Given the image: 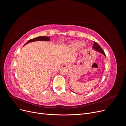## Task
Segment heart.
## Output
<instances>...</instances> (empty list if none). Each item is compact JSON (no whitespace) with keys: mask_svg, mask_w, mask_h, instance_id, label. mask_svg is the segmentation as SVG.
I'll list each match as a JSON object with an SVG mask.
<instances>
[{"mask_svg":"<svg viewBox=\"0 0 126 126\" xmlns=\"http://www.w3.org/2000/svg\"><path fill=\"white\" fill-rule=\"evenodd\" d=\"M83 45V43L81 41H75L71 44V46L75 48H77Z\"/></svg>","mask_w":126,"mask_h":126,"instance_id":"b5f03b06","label":"heart"}]
</instances>
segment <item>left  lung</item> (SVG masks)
I'll return each instance as SVG.
<instances>
[{
    "mask_svg": "<svg viewBox=\"0 0 126 126\" xmlns=\"http://www.w3.org/2000/svg\"><path fill=\"white\" fill-rule=\"evenodd\" d=\"M93 48L94 49V50H96V51H98L99 52L101 53V54H102V55H104L106 57L105 53L104 52V50H102V49L101 48V47L96 43V42H94V46H93Z\"/></svg>",
    "mask_w": 126,
    "mask_h": 126,
    "instance_id": "1",
    "label": "left lung"
}]
</instances>
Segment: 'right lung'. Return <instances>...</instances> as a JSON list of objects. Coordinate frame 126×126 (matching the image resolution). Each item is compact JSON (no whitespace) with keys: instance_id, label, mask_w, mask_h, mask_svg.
<instances>
[{"instance_id":"add662e5","label":"right lung","mask_w":126,"mask_h":126,"mask_svg":"<svg viewBox=\"0 0 126 126\" xmlns=\"http://www.w3.org/2000/svg\"><path fill=\"white\" fill-rule=\"evenodd\" d=\"M50 40V38L48 37H46V36H40V37H38L35 38H33L30 39L29 40H28L27 43L25 44V45H26V44H27L29 43H31V42H33V41H49ZM24 45V46H25Z\"/></svg>"}]
</instances>
